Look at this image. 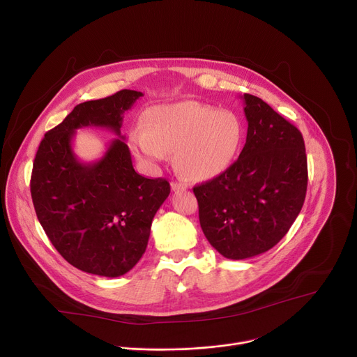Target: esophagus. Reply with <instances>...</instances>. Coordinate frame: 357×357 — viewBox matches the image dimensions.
Wrapping results in <instances>:
<instances>
[{
    "instance_id": "1",
    "label": "esophagus",
    "mask_w": 357,
    "mask_h": 357,
    "mask_svg": "<svg viewBox=\"0 0 357 357\" xmlns=\"http://www.w3.org/2000/svg\"><path fill=\"white\" fill-rule=\"evenodd\" d=\"M171 188H172V191H183V189H186L188 186H186V183H183V182H176V181H174L172 183H171Z\"/></svg>"
}]
</instances>
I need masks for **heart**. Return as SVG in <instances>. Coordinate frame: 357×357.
Wrapping results in <instances>:
<instances>
[{"instance_id":"heart-1","label":"heart","mask_w":357,"mask_h":357,"mask_svg":"<svg viewBox=\"0 0 357 357\" xmlns=\"http://www.w3.org/2000/svg\"><path fill=\"white\" fill-rule=\"evenodd\" d=\"M130 140L142 160L156 163L176 152L179 172L205 182L231 168L243 145L244 125L229 110L186 100L153 106L145 126H137Z\"/></svg>"}]
</instances>
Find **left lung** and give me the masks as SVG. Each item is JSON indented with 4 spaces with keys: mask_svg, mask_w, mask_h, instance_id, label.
Listing matches in <instances>:
<instances>
[{
    "mask_svg": "<svg viewBox=\"0 0 357 357\" xmlns=\"http://www.w3.org/2000/svg\"><path fill=\"white\" fill-rule=\"evenodd\" d=\"M245 145L221 176L194 188L209 244L229 259L273 248L298 217L307 191V156L300 130L252 94L241 96Z\"/></svg>",
    "mask_w": 357,
    "mask_h": 357,
    "instance_id": "1",
    "label": "left lung"
}]
</instances>
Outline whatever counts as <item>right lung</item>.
Segmentation results:
<instances>
[{
    "label": "right lung",
    "instance_id": "right-lung-1",
    "mask_svg": "<svg viewBox=\"0 0 357 357\" xmlns=\"http://www.w3.org/2000/svg\"><path fill=\"white\" fill-rule=\"evenodd\" d=\"M144 96L121 90L109 98L77 105L44 135L31 174V198L49 240L73 267L102 277L130 271L148 247L155 213L171 192L166 179L139 175L125 136L123 114ZM106 127L114 131L105 155L82 162L73 151L75 130Z\"/></svg>",
    "mask_w": 357,
    "mask_h": 357
}]
</instances>
